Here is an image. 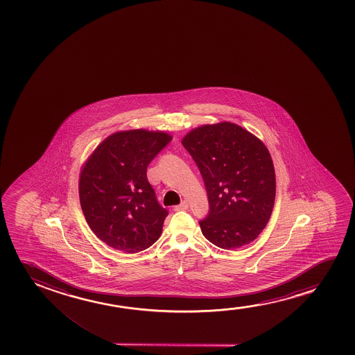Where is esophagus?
<instances>
[{"label": "esophagus", "mask_w": 355, "mask_h": 355, "mask_svg": "<svg viewBox=\"0 0 355 355\" xmlns=\"http://www.w3.org/2000/svg\"><path fill=\"white\" fill-rule=\"evenodd\" d=\"M188 209V204L185 202V201H183V202H180V205H177V206H175L173 207V209L175 211H184V209Z\"/></svg>", "instance_id": "34e87169"}]
</instances>
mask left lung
Masks as SVG:
<instances>
[{"instance_id":"1","label":"left lung","mask_w":355,"mask_h":355,"mask_svg":"<svg viewBox=\"0 0 355 355\" xmlns=\"http://www.w3.org/2000/svg\"><path fill=\"white\" fill-rule=\"evenodd\" d=\"M182 144L209 198V214L199 222L205 238L224 250L252 243L266 228L275 200V171L266 146L232 122L198 127Z\"/></svg>"}]
</instances>
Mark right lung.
Here are the masks:
<instances>
[{"label": "right lung", "mask_w": 355, "mask_h": 355, "mask_svg": "<svg viewBox=\"0 0 355 355\" xmlns=\"http://www.w3.org/2000/svg\"><path fill=\"white\" fill-rule=\"evenodd\" d=\"M165 132H116L97 146L83 166L80 202L93 233L107 246L141 252L160 238L167 209L146 178L151 160L170 143Z\"/></svg>", "instance_id": "obj_1"}]
</instances>
